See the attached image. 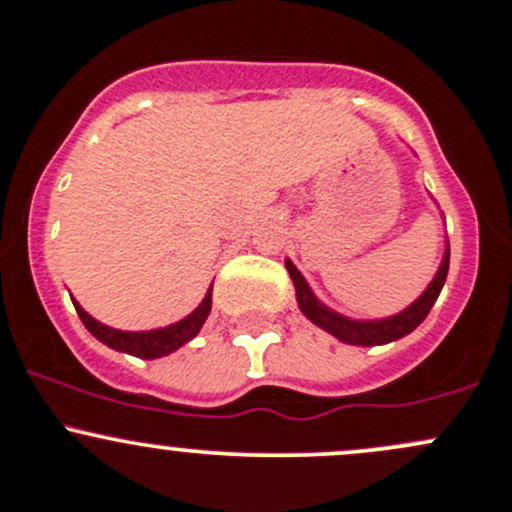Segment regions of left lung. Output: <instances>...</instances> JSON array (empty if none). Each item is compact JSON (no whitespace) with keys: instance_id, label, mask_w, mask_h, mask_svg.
<instances>
[{"instance_id":"obj_1","label":"left lung","mask_w":512,"mask_h":512,"mask_svg":"<svg viewBox=\"0 0 512 512\" xmlns=\"http://www.w3.org/2000/svg\"><path fill=\"white\" fill-rule=\"evenodd\" d=\"M284 265H287L289 277H292L294 287H297V301H299L301 314H304L311 324L324 328V331L331 333V336H336L338 341L351 343V346H383V343L397 341V338L412 333L414 328L427 319V314L432 311L434 301H437L441 287H444L446 282V272H449V250H446L437 277L432 279L427 292L414 301L412 306H407L405 311H400L397 316H390V319H380V321H353V319H346V316L336 314V311L328 309V306L321 304V301L311 294L309 284H306V279L301 277V272L292 265V262L287 260Z\"/></svg>"}]
</instances>
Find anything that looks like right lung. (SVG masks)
Wrapping results in <instances>:
<instances>
[{
  "label": "right lung",
  "mask_w": 512,
  "mask_h": 512,
  "mask_svg": "<svg viewBox=\"0 0 512 512\" xmlns=\"http://www.w3.org/2000/svg\"><path fill=\"white\" fill-rule=\"evenodd\" d=\"M211 304H213V284L211 289H208L206 299L201 301V306H198L193 314H188L186 319H181L179 324L157 328V331L134 333V331H117V328L100 324V321H95L88 311H83L80 309V304H75L73 301L80 321H83L85 328H88L98 341L105 343V346L115 348V351H125L129 355H137V358H147V360L174 353L176 348H181L186 341H191V338L201 331L203 321L208 319V314H211Z\"/></svg>",
  "instance_id": "add662e5"
}]
</instances>
